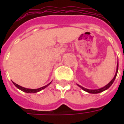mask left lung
<instances>
[{"label": "left lung", "instance_id": "obj_1", "mask_svg": "<svg viewBox=\"0 0 124 124\" xmlns=\"http://www.w3.org/2000/svg\"><path fill=\"white\" fill-rule=\"evenodd\" d=\"M117 71H118V60H117V68H116V74H115L114 77V78L112 79V80L109 82V83L107 85H106L104 87H102L101 88H99V89H96V90H90V89H87V88H84L82 87V86L80 85H78L77 84L80 88H82L83 90L84 91L87 92H88V93H100V92H102L105 91V90H106L107 89H108L110 87V86H112V84L114 83V82L115 79L116 78V76H117Z\"/></svg>", "mask_w": 124, "mask_h": 124}]
</instances>
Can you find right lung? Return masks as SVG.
I'll return each instance as SVG.
<instances>
[{
    "instance_id": "1",
    "label": "right lung",
    "mask_w": 124,
    "mask_h": 124,
    "mask_svg": "<svg viewBox=\"0 0 124 124\" xmlns=\"http://www.w3.org/2000/svg\"><path fill=\"white\" fill-rule=\"evenodd\" d=\"M12 83L14 84V85H15L17 88H18L19 90H20L21 91L24 92H26V93H36V92H38L41 91V90H42L43 89L46 88V87L48 86H49L51 82H50L48 84H47L46 86H43V87H41L40 88H37V89H31V88H24L23 86H20L19 85H18L16 83H15L14 82H12Z\"/></svg>"
}]
</instances>
